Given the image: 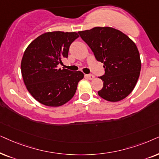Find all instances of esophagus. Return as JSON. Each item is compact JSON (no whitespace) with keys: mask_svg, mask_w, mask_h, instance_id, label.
Listing matches in <instances>:
<instances>
[{"mask_svg":"<svg viewBox=\"0 0 159 159\" xmlns=\"http://www.w3.org/2000/svg\"><path fill=\"white\" fill-rule=\"evenodd\" d=\"M86 77L89 80H92L94 78V75H93L92 74H89V75H86Z\"/></svg>","mask_w":159,"mask_h":159,"instance_id":"esophagus-1","label":"esophagus"}]
</instances>
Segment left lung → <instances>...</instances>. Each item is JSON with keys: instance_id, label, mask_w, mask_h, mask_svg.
<instances>
[{"instance_id": "8db88e82", "label": "left lung", "mask_w": 159, "mask_h": 159, "mask_svg": "<svg viewBox=\"0 0 159 159\" xmlns=\"http://www.w3.org/2000/svg\"><path fill=\"white\" fill-rule=\"evenodd\" d=\"M97 61L103 63L105 74L99 97L118 102L128 96L138 80L141 70L139 51L127 35L110 27H96L78 32Z\"/></svg>"}]
</instances>
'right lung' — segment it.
I'll list each match as a JSON object with an SVG mask.
<instances>
[{
	"label": "right lung",
	"mask_w": 159,
	"mask_h": 159,
	"mask_svg": "<svg viewBox=\"0 0 159 159\" xmlns=\"http://www.w3.org/2000/svg\"><path fill=\"white\" fill-rule=\"evenodd\" d=\"M78 37L75 32H48L36 38L25 51L21 62L23 81L41 104L61 106L75 94L84 73L57 66L63 58H67L70 46Z\"/></svg>",
	"instance_id": "1"
}]
</instances>
